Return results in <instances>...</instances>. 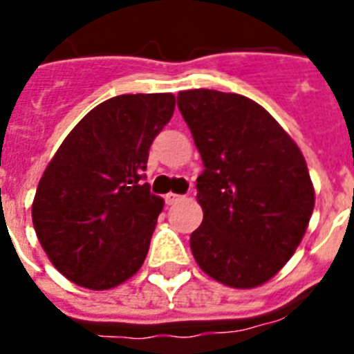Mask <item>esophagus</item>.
<instances>
[{
  "mask_svg": "<svg viewBox=\"0 0 354 354\" xmlns=\"http://www.w3.org/2000/svg\"><path fill=\"white\" fill-rule=\"evenodd\" d=\"M178 200H182V194H176V193H167L165 194V202L169 205L174 204V202H178Z\"/></svg>",
  "mask_w": 354,
  "mask_h": 354,
  "instance_id": "obj_1",
  "label": "esophagus"
}]
</instances>
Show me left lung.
Instances as JSON below:
<instances>
[{"label": "left lung", "instance_id": "obj_1", "mask_svg": "<svg viewBox=\"0 0 354 354\" xmlns=\"http://www.w3.org/2000/svg\"><path fill=\"white\" fill-rule=\"evenodd\" d=\"M178 108L204 161L196 178L204 221L191 233V252L222 285H263L294 255L313 215L301 150L244 95L180 91Z\"/></svg>", "mask_w": 354, "mask_h": 354}]
</instances>
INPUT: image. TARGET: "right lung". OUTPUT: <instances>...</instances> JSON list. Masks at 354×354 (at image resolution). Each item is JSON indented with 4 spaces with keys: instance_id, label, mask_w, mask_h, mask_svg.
Segmentation results:
<instances>
[{
    "instance_id": "obj_1",
    "label": "right lung",
    "mask_w": 354,
    "mask_h": 354,
    "mask_svg": "<svg viewBox=\"0 0 354 354\" xmlns=\"http://www.w3.org/2000/svg\"><path fill=\"white\" fill-rule=\"evenodd\" d=\"M172 112V93L112 97L80 119L44 171L32 224L75 285L108 290L141 268L163 209L143 171Z\"/></svg>"
}]
</instances>
